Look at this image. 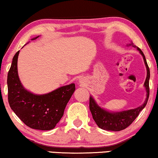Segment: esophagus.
I'll return each instance as SVG.
<instances>
[{"label": "esophagus", "mask_w": 158, "mask_h": 158, "mask_svg": "<svg viewBox=\"0 0 158 158\" xmlns=\"http://www.w3.org/2000/svg\"><path fill=\"white\" fill-rule=\"evenodd\" d=\"M80 83H81V84H84V81H83V78L80 79Z\"/></svg>", "instance_id": "obj_1"}]
</instances>
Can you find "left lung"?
Segmentation results:
<instances>
[{"mask_svg":"<svg viewBox=\"0 0 158 158\" xmlns=\"http://www.w3.org/2000/svg\"><path fill=\"white\" fill-rule=\"evenodd\" d=\"M129 46H132L135 48L137 47L132 43L131 44H129ZM137 49H138V51L140 52V53L142 55L143 57L146 70H147V76H146L145 83H144V86H145L146 90V101L144 102L143 104H142L140 106H139L136 109H129V110L127 111H122V112H110L101 108L96 103V102L93 99V98L92 96H90L89 109L92 114V118H93L94 120L97 123L98 127L102 129L113 131H118L125 129L126 128H127L129 125H131L132 123V122L138 116L139 113L144 109L146 103H147L148 99H149V97L150 71L143 52L140 48L137 47Z\"/></svg>","mask_w":158,"mask_h":158,"instance_id":"left-lung-1","label":"left lung"}]
</instances>
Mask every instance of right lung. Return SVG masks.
Here are the masks:
<instances>
[{
	"instance_id": "obj_1",
	"label": "right lung",
	"mask_w": 158,
	"mask_h": 158,
	"mask_svg": "<svg viewBox=\"0 0 158 158\" xmlns=\"http://www.w3.org/2000/svg\"><path fill=\"white\" fill-rule=\"evenodd\" d=\"M19 52L13 57L7 76L9 106L27 127L38 130H51L64 115L66 104L75 90V83L61 86L47 94L31 93L24 89L18 77Z\"/></svg>"
}]
</instances>
